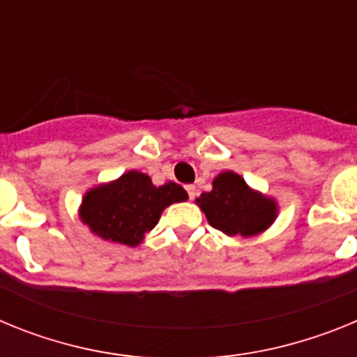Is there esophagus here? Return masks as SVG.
<instances>
[{"instance_id": "esophagus-1", "label": "esophagus", "mask_w": 357, "mask_h": 357, "mask_svg": "<svg viewBox=\"0 0 357 357\" xmlns=\"http://www.w3.org/2000/svg\"><path fill=\"white\" fill-rule=\"evenodd\" d=\"M185 191H188V197H189V200H193V198L197 197V188H195L193 184L185 185Z\"/></svg>"}]
</instances>
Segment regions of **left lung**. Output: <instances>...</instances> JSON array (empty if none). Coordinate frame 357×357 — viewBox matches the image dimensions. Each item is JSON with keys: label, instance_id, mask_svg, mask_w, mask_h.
Segmentation results:
<instances>
[{"label": "left lung", "instance_id": "left-lung-1", "mask_svg": "<svg viewBox=\"0 0 357 357\" xmlns=\"http://www.w3.org/2000/svg\"><path fill=\"white\" fill-rule=\"evenodd\" d=\"M197 204L206 213L211 227L229 236H254L275 220V202L255 193L232 172L218 175L213 191L202 193Z\"/></svg>", "mask_w": 357, "mask_h": 357}]
</instances>
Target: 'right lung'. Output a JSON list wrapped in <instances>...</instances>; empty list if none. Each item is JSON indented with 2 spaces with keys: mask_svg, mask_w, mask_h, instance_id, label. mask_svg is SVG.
I'll return each instance as SVG.
<instances>
[{
  "mask_svg": "<svg viewBox=\"0 0 357 357\" xmlns=\"http://www.w3.org/2000/svg\"><path fill=\"white\" fill-rule=\"evenodd\" d=\"M184 200L188 193L181 184L155 188L144 173L128 172L112 184L91 189L82 202L80 218L100 238L135 247L166 207Z\"/></svg>",
  "mask_w": 357,
  "mask_h": 357,
  "instance_id": "add662e5",
  "label": "right lung"
}]
</instances>
